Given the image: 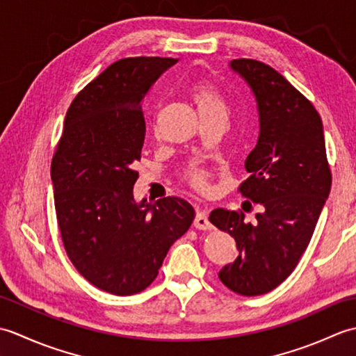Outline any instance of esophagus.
I'll return each instance as SVG.
<instances>
[{
	"label": "esophagus",
	"instance_id": "1",
	"mask_svg": "<svg viewBox=\"0 0 356 356\" xmlns=\"http://www.w3.org/2000/svg\"><path fill=\"white\" fill-rule=\"evenodd\" d=\"M194 228L203 229V231L213 228V225H211V222L208 220L207 211H197V214H195V218H194Z\"/></svg>",
	"mask_w": 356,
	"mask_h": 356
}]
</instances>
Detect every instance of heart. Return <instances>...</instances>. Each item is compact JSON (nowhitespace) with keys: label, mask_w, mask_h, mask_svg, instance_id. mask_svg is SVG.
<instances>
[{"label":"heart","mask_w":356,"mask_h":356,"mask_svg":"<svg viewBox=\"0 0 356 356\" xmlns=\"http://www.w3.org/2000/svg\"><path fill=\"white\" fill-rule=\"evenodd\" d=\"M191 102L194 104L195 110L200 120L214 119L226 116V104L220 93L217 92L213 84H209L207 81H199L193 84V87L188 92ZM186 180L194 190L205 191L208 188V176L207 172L200 168H191L186 174Z\"/></svg>","instance_id":"obj_1"}]
</instances>
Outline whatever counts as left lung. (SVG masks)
<instances>
[{"label": "left lung", "mask_w": 356, "mask_h": 356, "mask_svg": "<svg viewBox=\"0 0 356 356\" xmlns=\"http://www.w3.org/2000/svg\"><path fill=\"white\" fill-rule=\"evenodd\" d=\"M259 111V140L245 162L251 174L240 193L263 213L257 222L237 211L217 208L209 222L229 232L238 249L234 263L218 272L220 282L246 297L263 295L292 274L312 238L330 193L323 122L314 105L272 67L232 59Z\"/></svg>", "instance_id": "1"}]
</instances>
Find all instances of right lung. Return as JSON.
<instances>
[{"label":"right lung","instance_id":"obj_1","mask_svg":"<svg viewBox=\"0 0 356 356\" xmlns=\"http://www.w3.org/2000/svg\"><path fill=\"white\" fill-rule=\"evenodd\" d=\"M172 58H125L74 97L51 161L59 232L73 266L113 295L154 282L171 245L190 229L184 199L134 200L145 139L142 102Z\"/></svg>","mask_w":356,"mask_h":356}]
</instances>
